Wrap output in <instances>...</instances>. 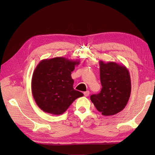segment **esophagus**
<instances>
[{"label": "esophagus", "instance_id": "obj_1", "mask_svg": "<svg viewBox=\"0 0 155 155\" xmlns=\"http://www.w3.org/2000/svg\"><path fill=\"white\" fill-rule=\"evenodd\" d=\"M84 96H85V97H87L89 96V94H90V92H89V91H86V92H84Z\"/></svg>", "mask_w": 155, "mask_h": 155}]
</instances>
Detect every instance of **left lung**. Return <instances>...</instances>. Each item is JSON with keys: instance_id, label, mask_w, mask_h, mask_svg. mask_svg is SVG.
<instances>
[{"instance_id": "obj_1", "label": "left lung", "mask_w": 155, "mask_h": 155, "mask_svg": "<svg viewBox=\"0 0 155 155\" xmlns=\"http://www.w3.org/2000/svg\"><path fill=\"white\" fill-rule=\"evenodd\" d=\"M99 63L102 88L99 94L91 96V100L102 115L112 116L122 110L129 101L130 74L124 64L103 61Z\"/></svg>"}]
</instances>
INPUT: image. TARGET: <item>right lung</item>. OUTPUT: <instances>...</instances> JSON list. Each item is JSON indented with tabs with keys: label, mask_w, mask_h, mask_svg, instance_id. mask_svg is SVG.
<instances>
[{
	"label": "right lung",
	"mask_w": 155,
	"mask_h": 155,
	"mask_svg": "<svg viewBox=\"0 0 155 155\" xmlns=\"http://www.w3.org/2000/svg\"><path fill=\"white\" fill-rule=\"evenodd\" d=\"M79 60L63 57L43 59L37 64L31 79V92L40 109L47 113L59 115L67 110L83 94L73 88L71 74Z\"/></svg>",
	"instance_id": "add662e5"
}]
</instances>
